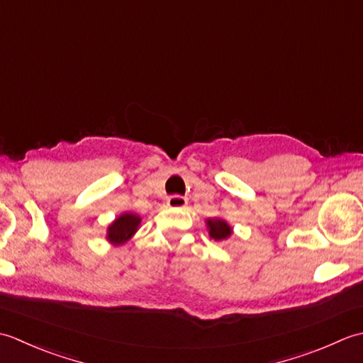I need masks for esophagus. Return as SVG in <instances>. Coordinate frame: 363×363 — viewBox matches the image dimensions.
<instances>
[{
  "instance_id": "obj_1",
  "label": "esophagus",
  "mask_w": 363,
  "mask_h": 363,
  "mask_svg": "<svg viewBox=\"0 0 363 363\" xmlns=\"http://www.w3.org/2000/svg\"><path fill=\"white\" fill-rule=\"evenodd\" d=\"M167 204H168V207H173V209H182V207H186L189 204V201H187V198L179 196V195H173L167 199Z\"/></svg>"
}]
</instances>
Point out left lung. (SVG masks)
<instances>
[{"label": "left lung", "mask_w": 363, "mask_h": 363, "mask_svg": "<svg viewBox=\"0 0 363 363\" xmlns=\"http://www.w3.org/2000/svg\"><path fill=\"white\" fill-rule=\"evenodd\" d=\"M206 226H207V230H209V237L213 238L215 242L228 240V238L233 235V233H234V229L230 228L229 223L226 220L220 218V217L207 218Z\"/></svg>", "instance_id": "1"}]
</instances>
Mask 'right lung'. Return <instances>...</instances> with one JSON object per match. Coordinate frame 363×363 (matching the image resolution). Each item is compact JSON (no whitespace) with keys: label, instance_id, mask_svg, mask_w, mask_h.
<instances>
[{"label":"right lung","instance_id":"right-lung-1","mask_svg":"<svg viewBox=\"0 0 363 363\" xmlns=\"http://www.w3.org/2000/svg\"><path fill=\"white\" fill-rule=\"evenodd\" d=\"M142 217L135 212H123L106 229V240L113 246H121L135 235Z\"/></svg>","mask_w":363,"mask_h":363}]
</instances>
